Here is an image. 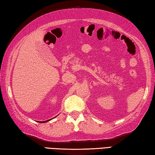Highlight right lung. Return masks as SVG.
Segmentation results:
<instances>
[{
	"label": "right lung",
	"mask_w": 155,
	"mask_h": 155,
	"mask_svg": "<svg viewBox=\"0 0 155 155\" xmlns=\"http://www.w3.org/2000/svg\"><path fill=\"white\" fill-rule=\"evenodd\" d=\"M51 120V119H50ZM50 120H46V121H42V122H40V123H45V122H47V121H49Z\"/></svg>",
	"instance_id": "1"
}]
</instances>
